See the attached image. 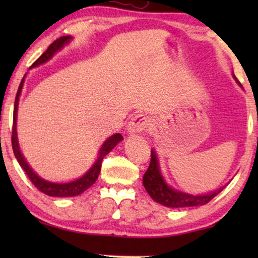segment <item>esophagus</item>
I'll use <instances>...</instances> for the list:
<instances>
[{
    "label": "esophagus",
    "mask_w": 258,
    "mask_h": 258,
    "mask_svg": "<svg viewBox=\"0 0 258 258\" xmlns=\"http://www.w3.org/2000/svg\"><path fill=\"white\" fill-rule=\"evenodd\" d=\"M149 118L144 115H137L134 117L132 121L129 122L128 126H126V133L130 135H136V134H141L144 132L148 126H149Z\"/></svg>",
    "instance_id": "34e87169"
}]
</instances>
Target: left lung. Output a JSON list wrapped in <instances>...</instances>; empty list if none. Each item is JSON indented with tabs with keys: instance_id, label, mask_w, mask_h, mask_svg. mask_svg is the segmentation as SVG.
I'll return each instance as SVG.
<instances>
[{
	"instance_id": "1",
	"label": "left lung",
	"mask_w": 258,
	"mask_h": 258,
	"mask_svg": "<svg viewBox=\"0 0 258 258\" xmlns=\"http://www.w3.org/2000/svg\"><path fill=\"white\" fill-rule=\"evenodd\" d=\"M232 76H234L236 82L241 86V83L238 82L234 74H232ZM143 185L155 202L168 208L204 206V204L210 202L215 196L218 195L224 189V186H222V188L215 190V191L201 194V195H192V194L179 191L177 189H174L165 182L164 177L162 176L157 155L154 149H151V160L149 168H148V170L143 176Z\"/></svg>"
}]
</instances>
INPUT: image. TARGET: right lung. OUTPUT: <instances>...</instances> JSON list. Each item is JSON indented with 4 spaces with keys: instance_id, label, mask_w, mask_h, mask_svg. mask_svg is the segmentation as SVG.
<instances>
[{
    "instance_id": "obj_1",
    "label": "right lung",
    "mask_w": 258,
    "mask_h": 258,
    "mask_svg": "<svg viewBox=\"0 0 258 258\" xmlns=\"http://www.w3.org/2000/svg\"><path fill=\"white\" fill-rule=\"evenodd\" d=\"M73 40L72 36H62L57 38V40L52 42V43L49 45V48L43 52L40 57H38L36 61L33 63V66L30 68H35V67H38L43 63L48 62L49 59L52 58L56 52L61 50V49L64 47L66 44H68L70 41ZM24 80H26V75L21 81L19 90H17L16 98H15V105H14V122H13V132H12V146H13V151L14 155H15L17 162H19L21 168L26 171L28 177L33 184L36 186V188L42 191L45 195L51 196V197H73L77 196L80 194L86 191L88 188H90L91 185L96 182V179L100 175L101 171V165L102 161L105 157V155H108L110 151L114 149V148L117 146V144L123 140V136L121 134H114L110 137H108L107 140L104 141V143L102 144L100 151H98V156L96 161L94 162V164L91 165L89 170H88L86 174H83L80 178L74 179V181L66 182V183H56V182H50L47 181V179L42 178L38 176L36 172H35L33 169L30 168V165L28 164V162L24 158L23 154L21 153L20 150V144H19V139H17V107H19V101H20V95L21 91H22Z\"/></svg>"
}]
</instances>
